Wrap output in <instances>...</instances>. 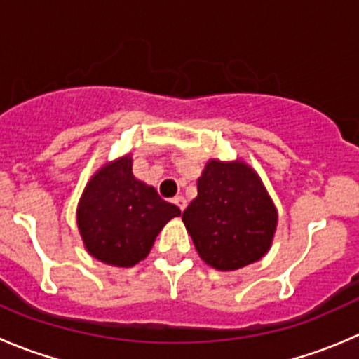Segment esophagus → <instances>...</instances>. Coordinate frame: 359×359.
<instances>
[{"instance_id": "34e87169", "label": "esophagus", "mask_w": 359, "mask_h": 359, "mask_svg": "<svg viewBox=\"0 0 359 359\" xmlns=\"http://www.w3.org/2000/svg\"><path fill=\"white\" fill-rule=\"evenodd\" d=\"M173 201H175V205H177V207H179L180 210L184 212V208H186V205H187L186 198H184V196H175V198H173Z\"/></svg>"}]
</instances>
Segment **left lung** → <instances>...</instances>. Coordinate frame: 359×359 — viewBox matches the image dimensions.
I'll return each mask as SVG.
<instances>
[{
    "instance_id": "left-lung-1",
    "label": "left lung",
    "mask_w": 359,
    "mask_h": 359,
    "mask_svg": "<svg viewBox=\"0 0 359 359\" xmlns=\"http://www.w3.org/2000/svg\"><path fill=\"white\" fill-rule=\"evenodd\" d=\"M182 221L198 254L215 270H238L270 249L277 210L245 163L212 159L198 179V196Z\"/></svg>"
}]
</instances>
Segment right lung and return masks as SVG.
<instances>
[{
	"label": "right lung",
	"instance_id": "add662e5",
	"mask_svg": "<svg viewBox=\"0 0 359 359\" xmlns=\"http://www.w3.org/2000/svg\"><path fill=\"white\" fill-rule=\"evenodd\" d=\"M180 208L135 179L131 158L103 166L87 184L76 210L86 249L107 264L133 266L149 254L163 226Z\"/></svg>",
	"mask_w": 359,
	"mask_h": 359
}]
</instances>
